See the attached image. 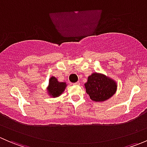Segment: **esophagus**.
<instances>
[{"instance_id": "obj_1", "label": "esophagus", "mask_w": 147, "mask_h": 147, "mask_svg": "<svg viewBox=\"0 0 147 147\" xmlns=\"http://www.w3.org/2000/svg\"><path fill=\"white\" fill-rule=\"evenodd\" d=\"M73 84L74 85H80V82H77L75 83H73Z\"/></svg>"}]
</instances>
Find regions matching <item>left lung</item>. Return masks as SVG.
I'll return each instance as SVG.
<instances>
[{
    "label": "left lung",
    "instance_id": "1",
    "mask_svg": "<svg viewBox=\"0 0 147 147\" xmlns=\"http://www.w3.org/2000/svg\"><path fill=\"white\" fill-rule=\"evenodd\" d=\"M86 92L94 102H104L112 97L117 91V83L103 74L94 72L84 84Z\"/></svg>",
    "mask_w": 147,
    "mask_h": 147
}]
</instances>
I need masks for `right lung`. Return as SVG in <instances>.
Wrapping results in <instances>:
<instances>
[{
	"label": "right lung",
	"instance_id": "add662e5",
	"mask_svg": "<svg viewBox=\"0 0 147 147\" xmlns=\"http://www.w3.org/2000/svg\"><path fill=\"white\" fill-rule=\"evenodd\" d=\"M67 87L66 82H61L57 80L55 77H51L49 80L47 90L49 95L52 97H57L65 91Z\"/></svg>",
	"mask_w": 147,
	"mask_h": 147
}]
</instances>
